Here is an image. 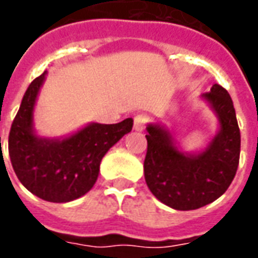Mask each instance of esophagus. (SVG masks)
<instances>
[{"instance_id":"obj_1","label":"esophagus","mask_w":258,"mask_h":258,"mask_svg":"<svg viewBox=\"0 0 258 258\" xmlns=\"http://www.w3.org/2000/svg\"><path fill=\"white\" fill-rule=\"evenodd\" d=\"M147 123V116L141 113V115L135 116V119H134V128L137 130V131H142L145 127H146Z\"/></svg>"}]
</instances>
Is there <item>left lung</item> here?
<instances>
[{"mask_svg":"<svg viewBox=\"0 0 258 258\" xmlns=\"http://www.w3.org/2000/svg\"><path fill=\"white\" fill-rule=\"evenodd\" d=\"M203 97L221 124L203 153H181L166 130L147 125L145 180L151 194L174 210L189 211L212 203L227 190L238 169L241 134L233 100L218 84Z\"/></svg>","mask_w":258,"mask_h":258,"instance_id":"1","label":"left lung"}]
</instances>
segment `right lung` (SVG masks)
Masks as SVG:
<instances>
[{
  "label": "right lung",
  "instance_id": "right-lung-1",
  "mask_svg": "<svg viewBox=\"0 0 258 258\" xmlns=\"http://www.w3.org/2000/svg\"><path fill=\"white\" fill-rule=\"evenodd\" d=\"M44 77L46 73L35 78L23 97L9 133V157L29 192L47 202L66 203L92 189L103 157L133 130V119L92 123L62 141L37 138L32 130L33 107Z\"/></svg>",
  "mask_w": 258,
  "mask_h": 258
}]
</instances>
